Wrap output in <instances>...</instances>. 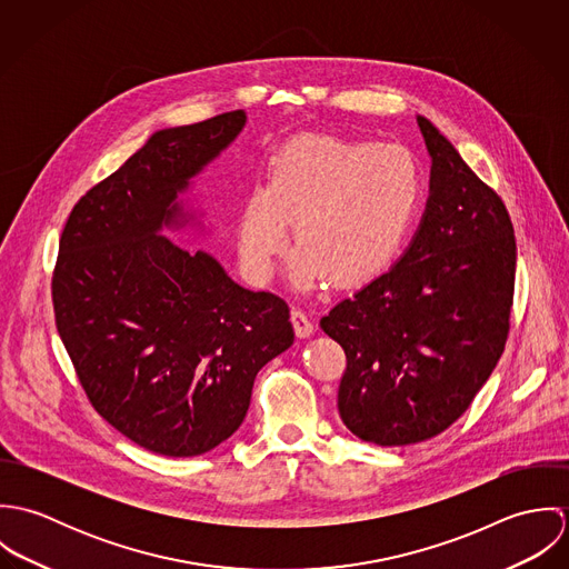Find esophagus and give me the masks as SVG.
I'll return each instance as SVG.
<instances>
[{
	"instance_id": "1",
	"label": "esophagus",
	"mask_w": 569,
	"mask_h": 569,
	"mask_svg": "<svg viewBox=\"0 0 569 569\" xmlns=\"http://www.w3.org/2000/svg\"><path fill=\"white\" fill-rule=\"evenodd\" d=\"M291 322H293V328H296V335L298 337H311L313 335V322H311V318L305 313V311H300V309H293L291 311Z\"/></svg>"
}]
</instances>
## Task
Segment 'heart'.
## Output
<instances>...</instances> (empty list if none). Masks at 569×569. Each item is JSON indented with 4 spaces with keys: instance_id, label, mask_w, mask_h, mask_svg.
<instances>
[{
    "instance_id": "heart-1",
    "label": "heart",
    "mask_w": 569,
    "mask_h": 569,
    "mask_svg": "<svg viewBox=\"0 0 569 569\" xmlns=\"http://www.w3.org/2000/svg\"><path fill=\"white\" fill-rule=\"evenodd\" d=\"M420 199L422 170L403 147L302 136L276 158L269 188L251 190L244 201V271L267 280L293 226L296 287L316 289L330 278L339 287L363 284L401 251Z\"/></svg>"
}]
</instances>
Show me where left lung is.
Wrapping results in <instances>:
<instances>
[{
  "instance_id": "1",
  "label": "left lung",
  "mask_w": 569,
  "mask_h": 569,
  "mask_svg": "<svg viewBox=\"0 0 569 569\" xmlns=\"http://www.w3.org/2000/svg\"><path fill=\"white\" fill-rule=\"evenodd\" d=\"M431 156L429 199L401 260L320 320L346 352L343 425L379 447L453 425L497 366L515 293L517 244L499 194L416 118Z\"/></svg>"
}]
</instances>
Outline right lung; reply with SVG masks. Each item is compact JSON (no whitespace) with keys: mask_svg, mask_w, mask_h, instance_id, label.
Segmentation results:
<instances>
[{"mask_svg":"<svg viewBox=\"0 0 569 569\" xmlns=\"http://www.w3.org/2000/svg\"><path fill=\"white\" fill-rule=\"evenodd\" d=\"M243 109L156 131L74 206L52 276L57 328L93 409L136 445L201 456L243 422L258 370L293 343L289 307L208 251L162 237L190 179L243 131Z\"/></svg>","mask_w":569,"mask_h":569,"instance_id":"obj_1","label":"right lung"}]
</instances>
